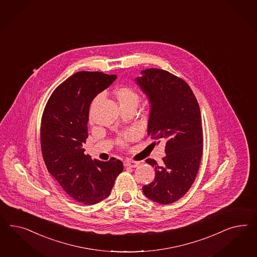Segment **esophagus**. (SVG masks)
Instances as JSON below:
<instances>
[{"label":"esophagus","instance_id":"1","mask_svg":"<svg viewBox=\"0 0 257 257\" xmlns=\"http://www.w3.org/2000/svg\"><path fill=\"white\" fill-rule=\"evenodd\" d=\"M123 165L125 167H130V168H137L140 163L136 161H130V160H125L123 161Z\"/></svg>","mask_w":257,"mask_h":257}]
</instances>
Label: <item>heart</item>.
<instances>
[{
	"instance_id": "b5f03b06",
	"label": "heart",
	"mask_w": 257,
	"mask_h": 257,
	"mask_svg": "<svg viewBox=\"0 0 257 257\" xmlns=\"http://www.w3.org/2000/svg\"><path fill=\"white\" fill-rule=\"evenodd\" d=\"M114 96H115L120 109L130 108V107L136 108L140 102V95L133 88L128 87V86H121V87L117 88L114 91ZM100 99H101L100 95L94 99L93 102L91 104V109L93 108L94 106L97 104V102L100 101ZM134 137H135L134 133H129L125 136L124 140H130ZM122 142H123V140L119 141V143H122Z\"/></svg>"
}]
</instances>
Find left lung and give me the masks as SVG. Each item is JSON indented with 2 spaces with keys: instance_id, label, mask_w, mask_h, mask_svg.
Returning a JSON list of instances; mask_svg holds the SVG:
<instances>
[{
  "instance_id": "obj_1",
  "label": "left lung",
  "mask_w": 257,
  "mask_h": 257,
  "mask_svg": "<svg viewBox=\"0 0 257 257\" xmlns=\"http://www.w3.org/2000/svg\"><path fill=\"white\" fill-rule=\"evenodd\" d=\"M135 79L150 103L147 134L159 144L166 142V156L155 168V180L142 187L154 202L178 201L192 186L202 153V117L199 103L187 83L166 70L147 69Z\"/></svg>"
}]
</instances>
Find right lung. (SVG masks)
<instances>
[{
	"label": "right lung",
	"mask_w": 257,
	"mask_h": 257,
	"mask_svg": "<svg viewBox=\"0 0 257 257\" xmlns=\"http://www.w3.org/2000/svg\"><path fill=\"white\" fill-rule=\"evenodd\" d=\"M116 79L98 71L74 73L55 88L42 116L40 141L48 171L67 194L86 205L107 198L123 170L120 160H92L83 148L90 103Z\"/></svg>",
	"instance_id": "1"
}]
</instances>
